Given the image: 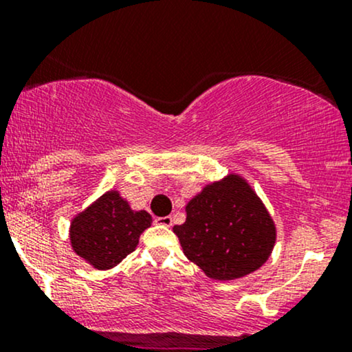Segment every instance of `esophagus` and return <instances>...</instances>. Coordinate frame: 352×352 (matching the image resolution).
<instances>
[{
	"mask_svg": "<svg viewBox=\"0 0 352 352\" xmlns=\"http://www.w3.org/2000/svg\"><path fill=\"white\" fill-rule=\"evenodd\" d=\"M155 221L157 225H160V227H172V217H155Z\"/></svg>",
	"mask_w": 352,
	"mask_h": 352,
	"instance_id": "obj_1",
	"label": "esophagus"
}]
</instances>
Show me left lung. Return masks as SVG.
<instances>
[{
	"label": "left lung",
	"instance_id": "8db88e82",
	"mask_svg": "<svg viewBox=\"0 0 352 352\" xmlns=\"http://www.w3.org/2000/svg\"><path fill=\"white\" fill-rule=\"evenodd\" d=\"M187 220L175 225L185 256L208 278L246 276L268 260L276 228L263 201L240 175L213 182L188 201Z\"/></svg>",
	"mask_w": 352,
	"mask_h": 352
}]
</instances>
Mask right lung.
Returning a JSON list of instances; mask_svg holds the SVG:
<instances>
[{
  "label": "right lung",
  "mask_w": 352,
  "mask_h": 352,
  "mask_svg": "<svg viewBox=\"0 0 352 352\" xmlns=\"http://www.w3.org/2000/svg\"><path fill=\"white\" fill-rule=\"evenodd\" d=\"M152 217L134 212L119 192L111 190L71 221L72 250L98 270H109L135 250Z\"/></svg>",
  "instance_id": "add662e5"
}]
</instances>
